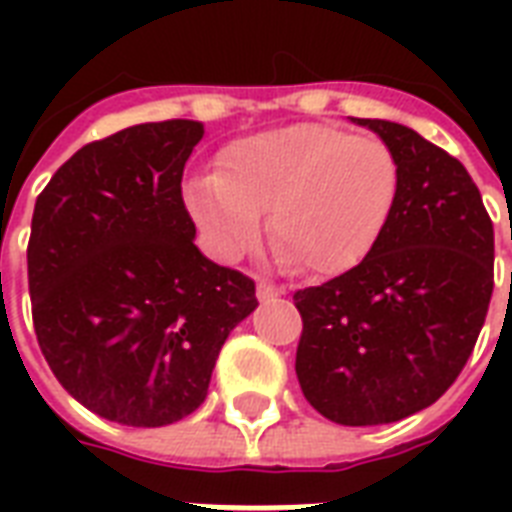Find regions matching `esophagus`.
<instances>
[{"mask_svg": "<svg viewBox=\"0 0 512 512\" xmlns=\"http://www.w3.org/2000/svg\"><path fill=\"white\" fill-rule=\"evenodd\" d=\"M279 295H284V289L281 287H276V284H271V281L265 279L257 281V297H260V300H273V297Z\"/></svg>", "mask_w": 512, "mask_h": 512, "instance_id": "obj_1", "label": "esophagus"}]
</instances>
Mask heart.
Wrapping results in <instances>:
<instances>
[{"mask_svg": "<svg viewBox=\"0 0 512 512\" xmlns=\"http://www.w3.org/2000/svg\"><path fill=\"white\" fill-rule=\"evenodd\" d=\"M398 183V159L385 140L308 122L233 140L217 172L183 185V201L220 260H239L271 209V236L289 260L329 276L372 249Z\"/></svg>", "mask_w": 512, "mask_h": 512, "instance_id": "obj_1", "label": "heart"}]
</instances>
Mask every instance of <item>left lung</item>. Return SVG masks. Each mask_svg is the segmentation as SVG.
Returning <instances> with one entry per match:
<instances>
[{
	"instance_id": "8db88e82",
	"label": "left lung",
	"mask_w": 512,
	"mask_h": 512,
	"mask_svg": "<svg viewBox=\"0 0 512 512\" xmlns=\"http://www.w3.org/2000/svg\"><path fill=\"white\" fill-rule=\"evenodd\" d=\"M353 122L393 148L398 196L361 263L295 292V372L316 412L358 428L404 420L460 377L492 300L494 225L444 148L404 124Z\"/></svg>"
}]
</instances>
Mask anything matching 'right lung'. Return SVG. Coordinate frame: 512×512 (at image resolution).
I'll list each match as a JSON object with an SVG mask.
<instances>
[{"mask_svg": "<svg viewBox=\"0 0 512 512\" xmlns=\"http://www.w3.org/2000/svg\"><path fill=\"white\" fill-rule=\"evenodd\" d=\"M204 124H135L79 148L31 217L28 292L47 364L90 412L162 428L207 398L255 281L201 255L183 170Z\"/></svg>", "mask_w": 512, "mask_h": 512, "instance_id": "obj_1", "label": "right lung"}]
</instances>
